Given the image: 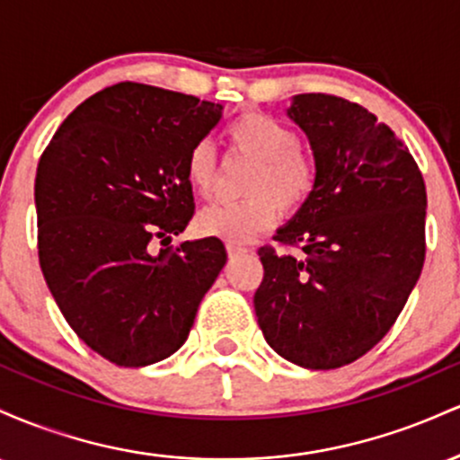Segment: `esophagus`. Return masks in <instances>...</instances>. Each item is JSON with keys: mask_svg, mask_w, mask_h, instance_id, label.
<instances>
[{"mask_svg": "<svg viewBox=\"0 0 460 460\" xmlns=\"http://www.w3.org/2000/svg\"><path fill=\"white\" fill-rule=\"evenodd\" d=\"M226 252H229V257H237V255H246V252H251V248L235 244V242H226Z\"/></svg>", "mask_w": 460, "mask_h": 460, "instance_id": "34e87169", "label": "esophagus"}]
</instances>
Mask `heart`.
Returning <instances> with one entry per match:
<instances>
[{"label":"heart","mask_w":460,"mask_h":460,"mask_svg":"<svg viewBox=\"0 0 460 460\" xmlns=\"http://www.w3.org/2000/svg\"><path fill=\"white\" fill-rule=\"evenodd\" d=\"M226 140L235 151L255 157L248 175V199L214 203L197 216L203 235L226 242H246L270 229L279 208L292 214L303 208L318 183V164L298 145V134L277 116L244 112L226 125ZM186 177L194 192L208 197L216 179V153L209 140H200L186 157Z\"/></svg>","instance_id":"1"}]
</instances>
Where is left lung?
Masks as SVG:
<instances>
[{
	"instance_id": "left-lung-1",
	"label": "left lung",
	"mask_w": 460,
	"mask_h": 460,
	"mask_svg": "<svg viewBox=\"0 0 460 460\" xmlns=\"http://www.w3.org/2000/svg\"><path fill=\"white\" fill-rule=\"evenodd\" d=\"M318 183L260 248L255 314L277 355L307 369L357 361L387 335L426 255V186L402 140L363 105L335 94L292 99Z\"/></svg>"
}]
</instances>
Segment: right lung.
<instances>
[{
    "mask_svg": "<svg viewBox=\"0 0 460 460\" xmlns=\"http://www.w3.org/2000/svg\"><path fill=\"white\" fill-rule=\"evenodd\" d=\"M220 119V103L120 82L79 103L40 155V270L68 326L110 363L177 352L226 263L218 237L155 251L192 220L186 157Z\"/></svg>",
    "mask_w": 460,
    "mask_h": 460,
    "instance_id": "obj_1",
    "label": "right lung"
}]
</instances>
